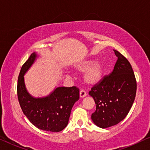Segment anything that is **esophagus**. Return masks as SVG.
Wrapping results in <instances>:
<instances>
[{"instance_id": "esophagus-1", "label": "esophagus", "mask_w": 150, "mask_h": 150, "mask_svg": "<svg viewBox=\"0 0 150 150\" xmlns=\"http://www.w3.org/2000/svg\"><path fill=\"white\" fill-rule=\"evenodd\" d=\"M86 96H87V93H86V92L84 90H81L80 91V97L81 98H85Z\"/></svg>"}]
</instances>
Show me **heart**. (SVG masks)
Here are the masks:
<instances>
[{
	"label": "heart",
	"instance_id": "b5f03b06",
	"mask_svg": "<svg viewBox=\"0 0 150 150\" xmlns=\"http://www.w3.org/2000/svg\"><path fill=\"white\" fill-rule=\"evenodd\" d=\"M76 69L80 72H86L85 81L88 85H96L102 81L104 73V67L100 63L95 61H86L79 63Z\"/></svg>",
	"mask_w": 150,
	"mask_h": 150
}]
</instances>
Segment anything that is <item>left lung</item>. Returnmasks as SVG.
<instances>
[{
	"mask_svg": "<svg viewBox=\"0 0 150 150\" xmlns=\"http://www.w3.org/2000/svg\"><path fill=\"white\" fill-rule=\"evenodd\" d=\"M113 51L117 57L113 70L89 93L96 105L91 120L101 128L122 122L130 111L136 96L137 82L130 63L118 51Z\"/></svg>",
	"mask_w": 150,
	"mask_h": 150,
	"instance_id": "left-lung-1",
	"label": "left lung"
}]
</instances>
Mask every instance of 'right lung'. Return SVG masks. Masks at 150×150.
<instances>
[{"instance_id":"1","label":"right lung","mask_w":150,"mask_h":150,"mask_svg":"<svg viewBox=\"0 0 150 150\" xmlns=\"http://www.w3.org/2000/svg\"><path fill=\"white\" fill-rule=\"evenodd\" d=\"M38 57V53H32L22 65L18 81V100L24 114L35 126L45 131L60 132L67 126L71 108L79 100V89L76 87H58L44 97L30 94L24 75Z\"/></svg>"}]
</instances>
